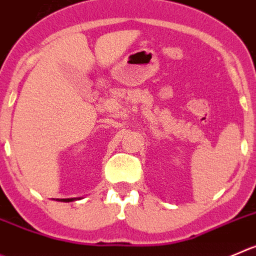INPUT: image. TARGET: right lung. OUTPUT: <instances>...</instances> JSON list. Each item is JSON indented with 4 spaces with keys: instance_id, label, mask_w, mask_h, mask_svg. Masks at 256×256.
Wrapping results in <instances>:
<instances>
[{
    "instance_id": "right-lung-1",
    "label": "right lung",
    "mask_w": 256,
    "mask_h": 256,
    "mask_svg": "<svg viewBox=\"0 0 256 256\" xmlns=\"http://www.w3.org/2000/svg\"><path fill=\"white\" fill-rule=\"evenodd\" d=\"M62 201H64V202H70V201H74V198H62Z\"/></svg>"
}]
</instances>
